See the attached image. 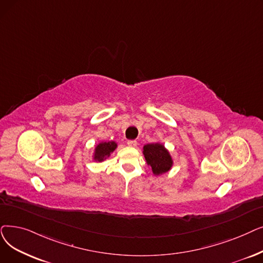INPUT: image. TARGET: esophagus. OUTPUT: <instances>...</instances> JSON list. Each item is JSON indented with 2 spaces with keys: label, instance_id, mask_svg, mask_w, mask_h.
<instances>
[{
  "label": "esophagus",
  "instance_id": "1",
  "mask_svg": "<svg viewBox=\"0 0 263 263\" xmlns=\"http://www.w3.org/2000/svg\"><path fill=\"white\" fill-rule=\"evenodd\" d=\"M128 146H130V147H135L136 146V144H138V143H136V141H128Z\"/></svg>",
  "mask_w": 263,
  "mask_h": 263
}]
</instances>
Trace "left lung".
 I'll return each mask as SVG.
<instances>
[{"instance_id":"1","label":"left lung","mask_w":263,"mask_h":263,"mask_svg":"<svg viewBox=\"0 0 263 263\" xmlns=\"http://www.w3.org/2000/svg\"><path fill=\"white\" fill-rule=\"evenodd\" d=\"M143 153L147 163L152 166L156 175L167 172L173 164L172 158L161 144H147L144 146Z\"/></svg>"}]
</instances>
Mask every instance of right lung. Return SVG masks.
<instances>
[{
	"label": "right lung",
	"mask_w": 263,
	"mask_h": 263,
	"mask_svg": "<svg viewBox=\"0 0 263 263\" xmlns=\"http://www.w3.org/2000/svg\"><path fill=\"white\" fill-rule=\"evenodd\" d=\"M117 144L115 142H103L100 143L96 148L95 160L97 161H102L106 156H109L110 153L115 151Z\"/></svg>",
	"instance_id": "1"
}]
</instances>
